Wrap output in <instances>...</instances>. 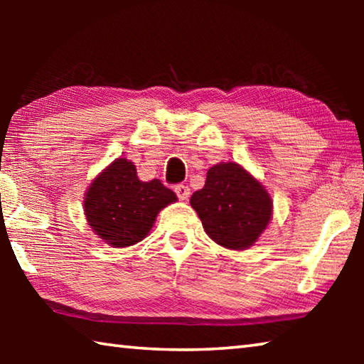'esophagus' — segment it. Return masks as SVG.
Masks as SVG:
<instances>
[{
	"instance_id": "obj_1",
	"label": "esophagus",
	"mask_w": 364,
	"mask_h": 364,
	"mask_svg": "<svg viewBox=\"0 0 364 364\" xmlns=\"http://www.w3.org/2000/svg\"><path fill=\"white\" fill-rule=\"evenodd\" d=\"M175 193H176L178 197H180L181 200H186L188 197H189V194H191V189L188 186H184V184H176Z\"/></svg>"
}]
</instances>
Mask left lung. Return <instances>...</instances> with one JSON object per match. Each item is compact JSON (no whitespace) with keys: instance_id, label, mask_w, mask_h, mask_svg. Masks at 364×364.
Segmentation results:
<instances>
[{"instance_id":"1","label":"left lung","mask_w":364,"mask_h":364,"mask_svg":"<svg viewBox=\"0 0 364 364\" xmlns=\"http://www.w3.org/2000/svg\"><path fill=\"white\" fill-rule=\"evenodd\" d=\"M208 237L230 250L254 245L273 218V200L263 184L236 162L207 171L204 188L191 196Z\"/></svg>"}]
</instances>
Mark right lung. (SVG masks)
Wrapping results in <instances>:
<instances>
[{"label": "right lung", "mask_w": 364, "mask_h": 364, "mask_svg": "<svg viewBox=\"0 0 364 364\" xmlns=\"http://www.w3.org/2000/svg\"><path fill=\"white\" fill-rule=\"evenodd\" d=\"M176 200V194L160 180L141 181L132 160L119 157L91 181L83 207L96 236L120 249L143 241L159 212Z\"/></svg>", "instance_id": "1"}]
</instances>
